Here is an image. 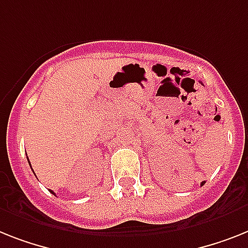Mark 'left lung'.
Instances as JSON below:
<instances>
[{"label": "left lung", "mask_w": 248, "mask_h": 248, "mask_svg": "<svg viewBox=\"0 0 248 248\" xmlns=\"http://www.w3.org/2000/svg\"><path fill=\"white\" fill-rule=\"evenodd\" d=\"M204 184H205V183H204V181H202V185H204Z\"/></svg>", "instance_id": "obj_1"}]
</instances>
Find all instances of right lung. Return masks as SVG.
<instances>
[{
	"label": "right lung",
	"mask_w": 248,
	"mask_h": 248,
	"mask_svg": "<svg viewBox=\"0 0 248 248\" xmlns=\"http://www.w3.org/2000/svg\"><path fill=\"white\" fill-rule=\"evenodd\" d=\"M28 161H29V159H28ZM30 166H31V165H30ZM49 191H50V193H52L53 195H55V194H54V191H52V190H49Z\"/></svg>",
	"instance_id": "add662e5"
}]
</instances>
